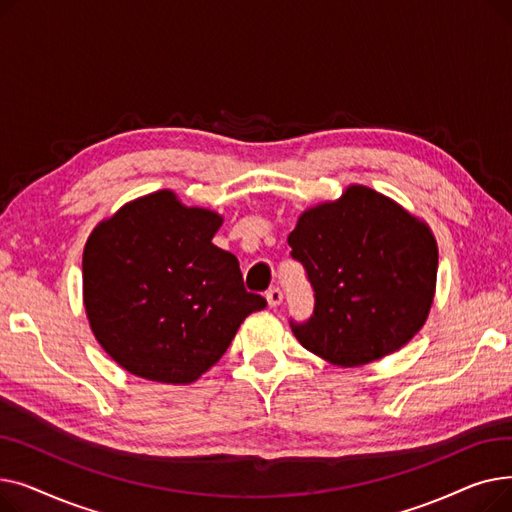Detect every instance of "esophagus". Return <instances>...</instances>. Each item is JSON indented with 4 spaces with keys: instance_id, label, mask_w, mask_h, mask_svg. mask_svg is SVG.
I'll list each match as a JSON object with an SVG mask.
<instances>
[{
    "instance_id": "34e87169",
    "label": "esophagus",
    "mask_w": 512,
    "mask_h": 512,
    "mask_svg": "<svg viewBox=\"0 0 512 512\" xmlns=\"http://www.w3.org/2000/svg\"><path fill=\"white\" fill-rule=\"evenodd\" d=\"M265 299H267V305H270V307H278L282 303V290L280 288H270L265 294Z\"/></svg>"
}]
</instances>
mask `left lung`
Wrapping results in <instances>:
<instances>
[{"label": "left lung", "mask_w": 512, "mask_h": 512, "mask_svg": "<svg viewBox=\"0 0 512 512\" xmlns=\"http://www.w3.org/2000/svg\"><path fill=\"white\" fill-rule=\"evenodd\" d=\"M315 292L292 334L338 367L400 351L425 324L436 294L438 245L423 220L363 184L301 213L288 234Z\"/></svg>", "instance_id": "1"}]
</instances>
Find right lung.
<instances>
[{
  "instance_id": "right-lung-1",
  "label": "right lung",
  "mask_w": 512,
  "mask_h": 512,
  "mask_svg": "<svg viewBox=\"0 0 512 512\" xmlns=\"http://www.w3.org/2000/svg\"><path fill=\"white\" fill-rule=\"evenodd\" d=\"M222 222L157 191L122 205L87 238L89 326L128 373L193 384L222 359L245 317L267 305L245 290L238 259L211 242Z\"/></svg>"
}]
</instances>
